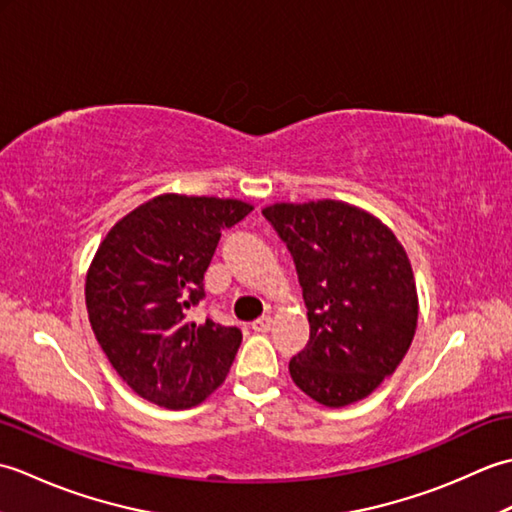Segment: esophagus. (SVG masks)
Returning a JSON list of instances; mask_svg holds the SVG:
<instances>
[{
	"label": "esophagus",
	"mask_w": 512,
	"mask_h": 512,
	"mask_svg": "<svg viewBox=\"0 0 512 512\" xmlns=\"http://www.w3.org/2000/svg\"><path fill=\"white\" fill-rule=\"evenodd\" d=\"M270 325H273V319L268 317V314H264V317H259L257 321H253L250 323V328H253V332H268L270 330Z\"/></svg>",
	"instance_id": "34e87169"
}]
</instances>
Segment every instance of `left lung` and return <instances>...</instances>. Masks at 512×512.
Instances as JSON below:
<instances>
[{
    "instance_id": "obj_1",
    "label": "left lung",
    "mask_w": 512,
    "mask_h": 512,
    "mask_svg": "<svg viewBox=\"0 0 512 512\" xmlns=\"http://www.w3.org/2000/svg\"><path fill=\"white\" fill-rule=\"evenodd\" d=\"M264 217L290 250L308 308L310 341L290 376L325 407L352 405L394 374L413 341L405 248L376 217L334 200L275 204Z\"/></svg>"
}]
</instances>
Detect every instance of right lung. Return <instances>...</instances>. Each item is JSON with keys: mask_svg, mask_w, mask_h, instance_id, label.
<instances>
[{"mask_svg": "<svg viewBox=\"0 0 512 512\" xmlns=\"http://www.w3.org/2000/svg\"><path fill=\"white\" fill-rule=\"evenodd\" d=\"M253 211L237 200L160 195L118 222L96 250L85 303L96 341L140 398L189 409L224 383L242 330L195 321L224 228Z\"/></svg>", "mask_w": 512, "mask_h": 512, "instance_id": "1", "label": "right lung"}]
</instances>
